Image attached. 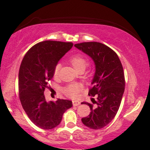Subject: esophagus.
I'll return each instance as SVG.
<instances>
[{
	"instance_id": "obj_1",
	"label": "esophagus",
	"mask_w": 150,
	"mask_h": 150,
	"mask_svg": "<svg viewBox=\"0 0 150 150\" xmlns=\"http://www.w3.org/2000/svg\"><path fill=\"white\" fill-rule=\"evenodd\" d=\"M73 104L74 106H77L78 105L80 104V101H73Z\"/></svg>"
}]
</instances>
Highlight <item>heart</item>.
<instances>
[{"mask_svg": "<svg viewBox=\"0 0 150 150\" xmlns=\"http://www.w3.org/2000/svg\"><path fill=\"white\" fill-rule=\"evenodd\" d=\"M69 61L70 64L73 65L75 70L77 72L81 70H85L87 66L88 65V61L83 55L80 53H77V54L73 55L70 58ZM61 64H57L55 67L54 70H53V75L55 77L58 76L59 73V70L61 69ZM81 91V87L78 85H70L65 87L63 89V93L67 96V97L72 98V99H76L79 97V94Z\"/></svg>", "mask_w": 150, "mask_h": 150, "instance_id": "obj_1", "label": "heart"}]
</instances>
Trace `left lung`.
I'll list each match as a JSON object with an SVG mask.
<instances>
[{
  "label": "left lung",
  "mask_w": 150,
  "mask_h": 150,
  "mask_svg": "<svg viewBox=\"0 0 150 150\" xmlns=\"http://www.w3.org/2000/svg\"><path fill=\"white\" fill-rule=\"evenodd\" d=\"M77 49L92 58L95 64V73L89 95L93 104L82 102L90 108L88 116L82 118L83 124L94 130L111 123L120 107L125 90L123 68L118 55L111 48L99 42H83L75 44Z\"/></svg>",
  "instance_id": "left-lung-1"
}]
</instances>
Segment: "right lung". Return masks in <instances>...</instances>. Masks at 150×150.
Here are the masks:
<instances>
[{
  "mask_svg": "<svg viewBox=\"0 0 150 150\" xmlns=\"http://www.w3.org/2000/svg\"><path fill=\"white\" fill-rule=\"evenodd\" d=\"M73 46L72 42L44 41L32 46L22 59L18 76L20 102L29 118L39 128H56L65 111L73 106L66 99L48 102L44 94L58 62Z\"/></svg>",
  "mask_w": 150,
  "mask_h": 150,
  "instance_id": "1",
  "label": "right lung"
}]
</instances>
